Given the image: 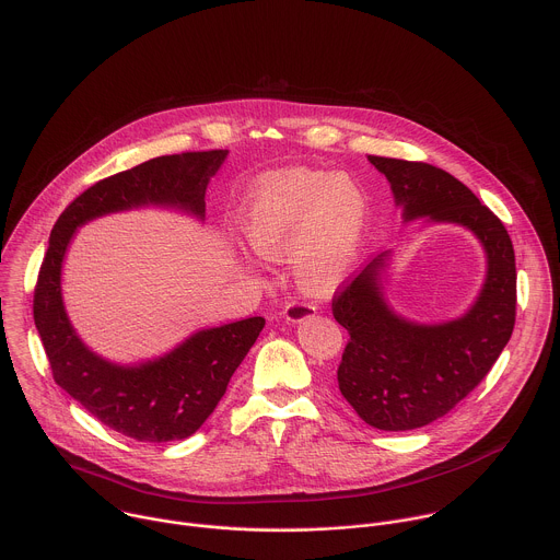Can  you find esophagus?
Returning <instances> with one entry per match:
<instances>
[{
    "label": "esophagus",
    "mask_w": 560,
    "mask_h": 560,
    "mask_svg": "<svg viewBox=\"0 0 560 560\" xmlns=\"http://www.w3.org/2000/svg\"><path fill=\"white\" fill-rule=\"evenodd\" d=\"M312 316H316V305L305 303V301H292L283 310V318L288 323H301V320L312 318Z\"/></svg>",
    "instance_id": "1"
}]
</instances>
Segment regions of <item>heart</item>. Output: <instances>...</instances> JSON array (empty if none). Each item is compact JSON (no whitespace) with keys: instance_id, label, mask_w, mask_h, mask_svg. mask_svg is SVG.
<instances>
[{"instance_id":"heart-1","label":"heart","mask_w":560,"mask_h":560,"mask_svg":"<svg viewBox=\"0 0 560 560\" xmlns=\"http://www.w3.org/2000/svg\"><path fill=\"white\" fill-rule=\"evenodd\" d=\"M366 200L347 176L292 170L264 178L240 215L248 246L261 257L292 250L299 281L314 292L334 288L349 272L362 244Z\"/></svg>"}]
</instances>
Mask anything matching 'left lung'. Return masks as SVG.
<instances>
[{
	"instance_id": "obj_1",
	"label": "left lung",
	"mask_w": 560,
	"mask_h": 560,
	"mask_svg": "<svg viewBox=\"0 0 560 560\" xmlns=\"http://www.w3.org/2000/svg\"><path fill=\"white\" fill-rule=\"evenodd\" d=\"M369 161L390 180L404 218L430 215L471 229L489 272L476 305L458 320L415 325L388 310L380 292L384 257L338 285L331 312L349 331L338 386L362 421L386 432L423 428L445 417L493 369L517 316L515 248L502 220L450 172L388 156Z\"/></svg>"
}]
</instances>
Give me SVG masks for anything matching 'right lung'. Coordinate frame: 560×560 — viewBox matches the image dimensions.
<instances>
[{"label": "right lung", "mask_w": 560, "mask_h": 560, "mask_svg": "<svg viewBox=\"0 0 560 560\" xmlns=\"http://www.w3.org/2000/svg\"><path fill=\"white\" fill-rule=\"evenodd\" d=\"M224 156L226 150L165 154L97 180L56 220L38 270L32 312L54 382L100 423L141 443L191 436L224 397L266 320L253 316L202 329L165 358L132 369L115 366L91 353L67 320L60 299L62 257L75 226L102 213L170 205L202 218L209 176Z\"/></svg>", "instance_id": "right-lung-1"}]
</instances>
